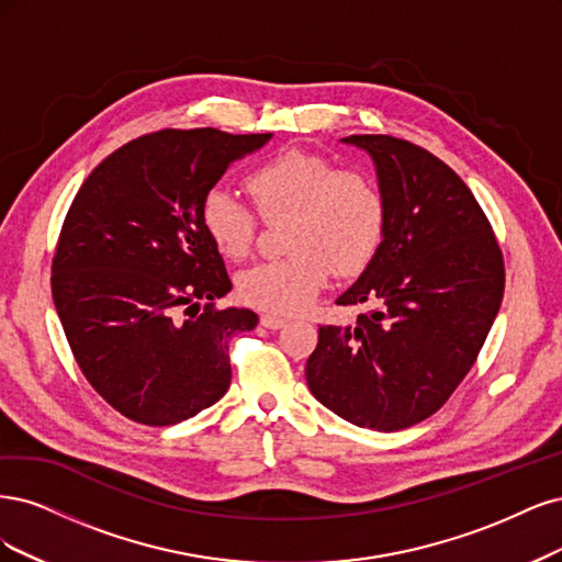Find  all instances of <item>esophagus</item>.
Listing matches in <instances>:
<instances>
[{
	"label": "esophagus",
	"mask_w": 562,
	"mask_h": 562,
	"mask_svg": "<svg viewBox=\"0 0 562 562\" xmlns=\"http://www.w3.org/2000/svg\"><path fill=\"white\" fill-rule=\"evenodd\" d=\"M286 324V317H282V315H273V313H268V315H261V327H266V329H282Z\"/></svg>",
	"instance_id": "1"
}]
</instances>
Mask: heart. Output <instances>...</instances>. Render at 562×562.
Here are the masks:
<instances>
[{
	"label": "heart",
	"mask_w": 562,
	"mask_h": 562,
	"mask_svg": "<svg viewBox=\"0 0 562 562\" xmlns=\"http://www.w3.org/2000/svg\"><path fill=\"white\" fill-rule=\"evenodd\" d=\"M245 187L266 222L286 220L289 255L251 266L238 278L240 299L261 311H305L331 273H361L383 243V193L369 177L338 170L327 156L282 149L251 170ZM201 222L226 259L247 257L259 228L257 214L224 187L203 195Z\"/></svg>",
	"instance_id": "1"
}]
</instances>
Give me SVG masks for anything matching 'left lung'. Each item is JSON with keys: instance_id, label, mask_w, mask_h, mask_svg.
Returning <instances> with one entry per match:
<instances>
[{"instance_id": "1", "label": "left lung", "mask_w": 562, "mask_h": 562, "mask_svg": "<svg viewBox=\"0 0 562 562\" xmlns=\"http://www.w3.org/2000/svg\"><path fill=\"white\" fill-rule=\"evenodd\" d=\"M340 142L367 151L385 235L338 305H371L319 327L305 380L357 427L400 431L437 413L474 367L499 313L504 261L474 193L443 160L390 135Z\"/></svg>"}]
</instances>
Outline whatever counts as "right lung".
I'll use <instances>...</instances> for the list:
<instances>
[{"mask_svg":"<svg viewBox=\"0 0 562 562\" xmlns=\"http://www.w3.org/2000/svg\"><path fill=\"white\" fill-rule=\"evenodd\" d=\"M270 137L216 128L144 135L106 156L71 201L53 259V303L88 383L125 418L177 425L226 394L231 338L259 317L214 307L233 284L201 203ZM198 300L209 301L205 312Z\"/></svg>","mask_w":562,"mask_h":562,"instance_id":"add662e5","label":"right lung"}]
</instances>
